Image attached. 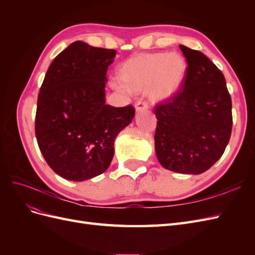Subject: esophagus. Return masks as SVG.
Returning a JSON list of instances; mask_svg holds the SVG:
<instances>
[{
	"mask_svg": "<svg viewBox=\"0 0 255 255\" xmlns=\"http://www.w3.org/2000/svg\"><path fill=\"white\" fill-rule=\"evenodd\" d=\"M135 110L136 112H143L145 110H148V103H146L145 101H138L136 104H135Z\"/></svg>",
	"mask_w": 255,
	"mask_h": 255,
	"instance_id": "1",
	"label": "esophagus"
}]
</instances>
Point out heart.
<instances>
[{"mask_svg": "<svg viewBox=\"0 0 255 255\" xmlns=\"http://www.w3.org/2000/svg\"><path fill=\"white\" fill-rule=\"evenodd\" d=\"M186 61L179 53H154L128 59L121 68V80L113 86L123 92H130L150 85L155 99H168L180 89L186 74Z\"/></svg>", "mask_w": 255, "mask_h": 255, "instance_id": "b5f03b06", "label": "heart"}]
</instances>
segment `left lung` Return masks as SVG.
<instances>
[{"label": "left lung", "instance_id": "left-lung-1", "mask_svg": "<svg viewBox=\"0 0 255 255\" xmlns=\"http://www.w3.org/2000/svg\"><path fill=\"white\" fill-rule=\"evenodd\" d=\"M188 67L181 88L154 107L155 152L170 171L200 174L225 152L232 132V101L222 72L203 53L180 45Z\"/></svg>", "mask_w": 255, "mask_h": 255}]
</instances>
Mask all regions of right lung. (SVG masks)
<instances>
[{
    "mask_svg": "<svg viewBox=\"0 0 255 255\" xmlns=\"http://www.w3.org/2000/svg\"><path fill=\"white\" fill-rule=\"evenodd\" d=\"M115 50L75 41L52 61L38 95L35 134L53 171L70 181L105 172L114 141L132 122V105L105 103L107 68Z\"/></svg>",
    "mask_w": 255,
    "mask_h": 255,
    "instance_id": "add662e5",
    "label": "right lung"
}]
</instances>
